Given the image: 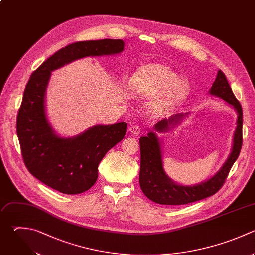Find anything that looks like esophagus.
I'll use <instances>...</instances> for the list:
<instances>
[{
  "instance_id": "34e87169",
  "label": "esophagus",
  "mask_w": 255,
  "mask_h": 255,
  "mask_svg": "<svg viewBox=\"0 0 255 255\" xmlns=\"http://www.w3.org/2000/svg\"><path fill=\"white\" fill-rule=\"evenodd\" d=\"M129 131L133 135H139L141 132V129H140V127H138V126H131L129 128Z\"/></svg>"
}]
</instances>
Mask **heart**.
Wrapping results in <instances>:
<instances>
[{"instance_id": "obj_1", "label": "heart", "mask_w": 255, "mask_h": 255, "mask_svg": "<svg viewBox=\"0 0 255 255\" xmlns=\"http://www.w3.org/2000/svg\"><path fill=\"white\" fill-rule=\"evenodd\" d=\"M129 88L140 98L160 96L155 107L163 111L184 100L189 93L190 85L186 79L177 78V74L169 66L150 64L133 75Z\"/></svg>"}]
</instances>
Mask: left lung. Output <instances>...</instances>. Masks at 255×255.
Masks as SVG:
<instances>
[{
    "mask_svg": "<svg viewBox=\"0 0 255 255\" xmlns=\"http://www.w3.org/2000/svg\"><path fill=\"white\" fill-rule=\"evenodd\" d=\"M209 94L221 98L237 112V126L233 135L232 149L222 167L209 179L195 185H180L173 182L164 172L160 141L154 132L139 138L140 170L139 185L144 195L159 204L180 205L201 200L216 193L223 185L230 168L237 159L242 145V108L235 98L225 75L219 70ZM187 114H177L155 124L154 129L166 132Z\"/></svg>",
    "mask_w": 255,
    "mask_h": 255,
    "instance_id": "1",
    "label": "left lung"
}]
</instances>
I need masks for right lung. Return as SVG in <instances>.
<instances>
[{"label":"right lung","mask_w":255,"mask_h":255,"mask_svg":"<svg viewBox=\"0 0 255 255\" xmlns=\"http://www.w3.org/2000/svg\"><path fill=\"white\" fill-rule=\"evenodd\" d=\"M122 40L84 41L68 45L45 61L31 76L17 117V134L25 165L37 179L66 194L90 189L106 153L126 135L127 123L97 125L85 132L58 136L46 114V90L51 73L90 56H110L124 51Z\"/></svg>","instance_id":"obj_1"}]
</instances>
